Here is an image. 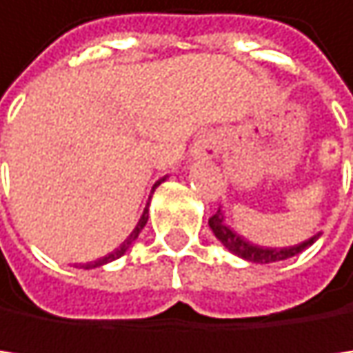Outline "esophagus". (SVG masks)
Wrapping results in <instances>:
<instances>
[{
  "label": "esophagus",
  "instance_id": "34e87169",
  "mask_svg": "<svg viewBox=\"0 0 353 353\" xmlns=\"http://www.w3.org/2000/svg\"><path fill=\"white\" fill-rule=\"evenodd\" d=\"M222 150V141L216 133H208L203 135L196 143H194V150L192 154L196 159H218Z\"/></svg>",
  "mask_w": 353,
  "mask_h": 353
}]
</instances>
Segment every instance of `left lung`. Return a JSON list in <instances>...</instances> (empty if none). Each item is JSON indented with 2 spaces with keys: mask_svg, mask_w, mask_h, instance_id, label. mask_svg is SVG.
Listing matches in <instances>:
<instances>
[{
  "mask_svg": "<svg viewBox=\"0 0 353 353\" xmlns=\"http://www.w3.org/2000/svg\"><path fill=\"white\" fill-rule=\"evenodd\" d=\"M210 228L214 230V235L220 239V243L228 250L233 252L235 256L243 261H250V263H261V265H267V263H277V261H286V259H292V256L301 254L303 250H307L311 243H314L320 235H314L311 239L299 243V245H290V248H261V245H254L245 239H241L235 230H230V226H226L224 222V216L222 212L218 210L212 218H210Z\"/></svg>",
  "mask_w": 353,
  "mask_h": 353,
  "instance_id": "8db88e82",
  "label": "left lung"
}]
</instances>
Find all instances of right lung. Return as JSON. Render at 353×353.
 Instances as JSON below:
<instances>
[{
  "mask_svg": "<svg viewBox=\"0 0 353 353\" xmlns=\"http://www.w3.org/2000/svg\"><path fill=\"white\" fill-rule=\"evenodd\" d=\"M161 182H157L154 186H159ZM145 222H148V208L143 210V214H141V218H139V222H137V226H135V230L129 235V239L120 245L118 250H114L112 254H108V256H103V259H99V261H94V263H86V265H82V269H94V267H101V265H108V263H112V261H116V259H120V256H123L129 248H131V243L137 239V235L141 233V228L145 226Z\"/></svg>",
  "mask_w": 353,
  "mask_h": 353,
  "instance_id": "1",
  "label": "right lung"
}]
</instances>
